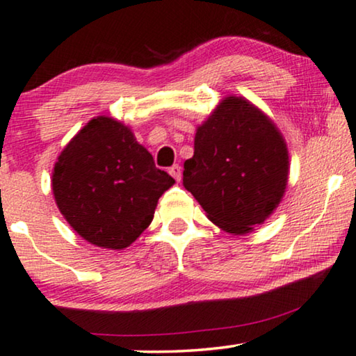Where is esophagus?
<instances>
[{
    "mask_svg": "<svg viewBox=\"0 0 356 356\" xmlns=\"http://www.w3.org/2000/svg\"><path fill=\"white\" fill-rule=\"evenodd\" d=\"M169 174H171L176 180H180V177H182V168H180L179 164H174V166L169 169Z\"/></svg>",
    "mask_w": 356,
    "mask_h": 356,
    "instance_id": "esophagus-1",
    "label": "esophagus"
}]
</instances>
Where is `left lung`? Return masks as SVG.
I'll list each match as a JSON object with an SVG mask.
<instances>
[{
	"instance_id": "8db88e82",
	"label": "left lung",
	"mask_w": 356,
	"mask_h": 356,
	"mask_svg": "<svg viewBox=\"0 0 356 356\" xmlns=\"http://www.w3.org/2000/svg\"><path fill=\"white\" fill-rule=\"evenodd\" d=\"M289 153L276 126L243 98L229 97L195 135L184 187L230 234L261 224L282 198Z\"/></svg>"
}]
</instances>
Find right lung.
Listing matches in <instances>:
<instances>
[{"instance_id": "obj_1", "label": "right lung", "mask_w": 356, "mask_h": 356, "mask_svg": "<svg viewBox=\"0 0 356 356\" xmlns=\"http://www.w3.org/2000/svg\"><path fill=\"white\" fill-rule=\"evenodd\" d=\"M174 182L154 166L129 127L99 116L59 154L53 193L80 237L97 247L121 250L149 226L159 197Z\"/></svg>"}]
</instances>
